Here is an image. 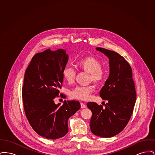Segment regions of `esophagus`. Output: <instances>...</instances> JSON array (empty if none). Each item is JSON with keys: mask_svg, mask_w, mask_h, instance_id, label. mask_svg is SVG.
Segmentation results:
<instances>
[{"mask_svg": "<svg viewBox=\"0 0 155 155\" xmlns=\"http://www.w3.org/2000/svg\"><path fill=\"white\" fill-rule=\"evenodd\" d=\"M81 107L82 109H84V108L86 107V104L85 103H81Z\"/></svg>", "mask_w": 155, "mask_h": 155, "instance_id": "esophagus-1", "label": "esophagus"}]
</instances>
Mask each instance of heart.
I'll list each match as a JSON object with an SVG mask.
<instances>
[{
	"label": "heart",
	"instance_id": "1",
	"mask_svg": "<svg viewBox=\"0 0 155 155\" xmlns=\"http://www.w3.org/2000/svg\"><path fill=\"white\" fill-rule=\"evenodd\" d=\"M76 66L80 70L88 73V82L92 81L98 84L102 82L105 78L106 73L105 70L101 67L100 60L94 56H88L82 58L77 61ZM62 75L68 83L71 84L74 81L75 71L70 67H66L63 70ZM93 91L94 87L92 85L77 86L70 92V95L77 99L87 100Z\"/></svg>",
	"mask_w": 155,
	"mask_h": 155
}]
</instances>
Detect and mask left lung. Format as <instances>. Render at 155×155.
Masks as SVG:
<instances>
[{"instance_id": "left-lung-1", "label": "left lung", "mask_w": 155, "mask_h": 155, "mask_svg": "<svg viewBox=\"0 0 155 155\" xmlns=\"http://www.w3.org/2000/svg\"><path fill=\"white\" fill-rule=\"evenodd\" d=\"M96 49L109 59L110 74L99 93L107 101L105 107L87 103L92 113L90 128L96 136L110 138L122 131L131 118L136 101L135 88L131 67L123 56L102 48Z\"/></svg>"}]
</instances>
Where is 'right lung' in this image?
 <instances>
[{
	"mask_svg": "<svg viewBox=\"0 0 155 155\" xmlns=\"http://www.w3.org/2000/svg\"><path fill=\"white\" fill-rule=\"evenodd\" d=\"M68 59L65 50L48 49L35 54L25 72L22 88L25 113L34 130L47 139L65 136L68 118L81 107L77 101H64L62 106L54 101L61 88L62 71Z\"/></svg>",
	"mask_w": 155,
	"mask_h": 155,
	"instance_id": "obj_1",
	"label": "right lung"
}]
</instances>
